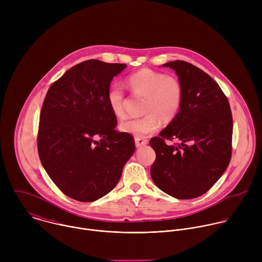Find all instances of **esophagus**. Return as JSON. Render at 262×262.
Masks as SVG:
<instances>
[{"label": "esophagus", "mask_w": 262, "mask_h": 262, "mask_svg": "<svg viewBox=\"0 0 262 262\" xmlns=\"http://www.w3.org/2000/svg\"><path fill=\"white\" fill-rule=\"evenodd\" d=\"M148 141L145 140V139H142V138H135V144H136V147H142V146H145L147 145Z\"/></svg>", "instance_id": "34e87169"}]
</instances>
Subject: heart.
I'll list each match as a JSON object with an SVG mask.
<instances>
[{
  "label": "heart",
  "instance_id": "b5f03b06",
  "mask_svg": "<svg viewBox=\"0 0 262 262\" xmlns=\"http://www.w3.org/2000/svg\"><path fill=\"white\" fill-rule=\"evenodd\" d=\"M126 85L134 94L146 96L142 118L123 120L119 129L137 138L154 134L161 124V120H172L180 110L182 102V86L174 76L149 68H143L127 77ZM105 100L108 108L117 118L124 115L125 97L121 87L111 85L106 91Z\"/></svg>",
  "mask_w": 262,
  "mask_h": 262
}]
</instances>
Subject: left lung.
I'll use <instances>...</instances> for the list:
<instances>
[{
    "label": "left lung",
    "mask_w": 262,
    "mask_h": 262,
    "mask_svg": "<svg viewBox=\"0 0 262 262\" xmlns=\"http://www.w3.org/2000/svg\"><path fill=\"white\" fill-rule=\"evenodd\" d=\"M182 86L178 114L149 142L157 159L150 174L158 188L176 199L205 194L226 171L231 159L232 114L227 97L211 77L195 65L172 61ZM165 139H176L167 145Z\"/></svg>",
    "instance_id": "8db88e82"
}]
</instances>
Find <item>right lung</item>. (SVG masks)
<instances>
[{"label": "right lung", "instance_id": "add662e5", "mask_svg": "<svg viewBox=\"0 0 262 262\" xmlns=\"http://www.w3.org/2000/svg\"><path fill=\"white\" fill-rule=\"evenodd\" d=\"M126 64L87 60L55 82L45 98L38 155L58 188L68 197L93 202L113 190L135 152L129 134L119 133L105 95Z\"/></svg>", "mask_w": 262, "mask_h": 262}]
</instances>
